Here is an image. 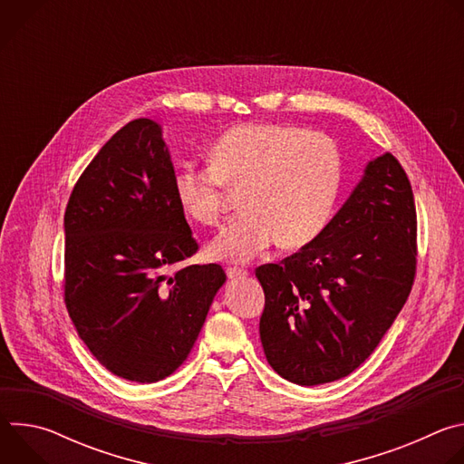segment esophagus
I'll list each match as a JSON object with an SVG mask.
<instances>
[{
    "label": "esophagus",
    "mask_w": 464,
    "mask_h": 464,
    "mask_svg": "<svg viewBox=\"0 0 464 464\" xmlns=\"http://www.w3.org/2000/svg\"><path fill=\"white\" fill-rule=\"evenodd\" d=\"M226 274H227L229 279H244L247 276V270H244V268H227Z\"/></svg>",
    "instance_id": "34e87169"
}]
</instances>
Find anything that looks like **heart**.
<instances>
[{
    "mask_svg": "<svg viewBox=\"0 0 464 464\" xmlns=\"http://www.w3.org/2000/svg\"><path fill=\"white\" fill-rule=\"evenodd\" d=\"M209 165H181L174 194L188 218L217 226L226 188L244 190V215L209 246L213 258L231 262H247L276 242L283 247L312 242L326 226L342 183L336 143L292 124H238L213 145Z\"/></svg>",
    "mask_w": 464,
    "mask_h": 464,
    "instance_id": "obj_1",
    "label": "heart"
}]
</instances>
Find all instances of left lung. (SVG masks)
<instances>
[{
	"label": "left lung",
	"instance_id": "8db88e82",
	"mask_svg": "<svg viewBox=\"0 0 464 464\" xmlns=\"http://www.w3.org/2000/svg\"><path fill=\"white\" fill-rule=\"evenodd\" d=\"M417 270L411 183L392 154L371 160L323 231L279 264H264L260 342L268 363L297 385L340 380L378 347Z\"/></svg>",
	"mask_w": 464,
	"mask_h": 464
}]
</instances>
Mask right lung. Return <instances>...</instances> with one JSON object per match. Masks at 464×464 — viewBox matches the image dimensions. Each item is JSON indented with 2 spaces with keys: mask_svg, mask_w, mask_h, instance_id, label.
Returning a JSON list of instances; mask_svg holds the SVG:
<instances>
[{
  "mask_svg": "<svg viewBox=\"0 0 464 464\" xmlns=\"http://www.w3.org/2000/svg\"><path fill=\"white\" fill-rule=\"evenodd\" d=\"M63 233V301L90 353L130 382L172 374L226 274L220 264H192L169 276L198 244L156 121H130L99 150L73 187Z\"/></svg>",
  "mask_w": 464,
  "mask_h": 464,
  "instance_id": "add662e5",
  "label": "right lung"
}]
</instances>
